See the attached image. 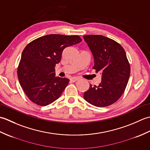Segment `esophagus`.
Returning a JSON list of instances; mask_svg holds the SVG:
<instances>
[{
	"mask_svg": "<svg viewBox=\"0 0 150 150\" xmlns=\"http://www.w3.org/2000/svg\"><path fill=\"white\" fill-rule=\"evenodd\" d=\"M79 79V77H71V79H70V81H71V82H75L78 81Z\"/></svg>",
	"mask_w": 150,
	"mask_h": 150,
	"instance_id": "esophagus-1",
	"label": "esophagus"
}]
</instances>
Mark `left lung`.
I'll return each instance as SVG.
<instances>
[{
    "label": "left lung",
    "instance_id": "left-lung-1",
    "mask_svg": "<svg viewBox=\"0 0 150 150\" xmlns=\"http://www.w3.org/2000/svg\"><path fill=\"white\" fill-rule=\"evenodd\" d=\"M94 59L93 69L101 74L98 86L84 93L88 103L106 107L115 103L124 93L130 75V66L123 47L115 41L98 35L83 36Z\"/></svg>",
    "mask_w": 150,
    "mask_h": 150
}]
</instances>
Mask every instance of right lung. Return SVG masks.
<instances>
[{
  "instance_id": "right-lung-1",
  "label": "right lung",
  "mask_w": 150,
  "mask_h": 150,
  "mask_svg": "<svg viewBox=\"0 0 150 150\" xmlns=\"http://www.w3.org/2000/svg\"><path fill=\"white\" fill-rule=\"evenodd\" d=\"M78 35L51 34L31 41L22 52L17 70L19 82L29 99L47 106L60 97L69 80L55 76L66 47L81 42Z\"/></svg>"
}]
</instances>
